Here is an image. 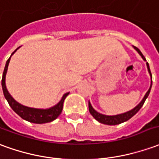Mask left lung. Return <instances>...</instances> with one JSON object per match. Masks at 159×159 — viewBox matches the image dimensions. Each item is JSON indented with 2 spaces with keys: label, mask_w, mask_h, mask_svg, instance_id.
<instances>
[{
  "label": "left lung",
  "mask_w": 159,
  "mask_h": 159,
  "mask_svg": "<svg viewBox=\"0 0 159 159\" xmlns=\"http://www.w3.org/2000/svg\"><path fill=\"white\" fill-rule=\"evenodd\" d=\"M134 48L139 52V54L141 56L142 58L145 61H146L145 60V57H144V55L142 54L141 52H140L137 47H135V46H134ZM146 66H147L148 72H149L151 78H152V73H151V70H150L149 64H148L147 62H146ZM152 82H151V86H150L149 89L146 92V94H145V96H144V98L142 99L141 102L139 103L134 108H133L132 110L128 111V112H126V113H124V114H117V115H105V114H100L97 111H95V109L93 108V107L91 106L90 102H89V113H90L91 115H92L97 121H99L100 123H102V124H105V125L114 126V125H118V124H120L122 122L126 121V120H128L129 119L132 118L134 115H135V114H137L138 112H139V110L141 108V107L143 106V104L145 103V100H146V98H147L148 95H149L150 91H151V89H152Z\"/></svg>",
  "instance_id": "1"
}]
</instances>
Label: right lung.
<instances>
[{"label": "right lung", "instance_id": "right-lung-1", "mask_svg": "<svg viewBox=\"0 0 159 159\" xmlns=\"http://www.w3.org/2000/svg\"><path fill=\"white\" fill-rule=\"evenodd\" d=\"M20 47H18L14 52L12 53V55L14 54L18 49ZM11 55V56H12ZM10 57L9 58L7 59L4 68V71H3V75H2V90H3V94L5 98L7 101V102L9 104V106L12 107V109L21 117L23 120H25L27 121L32 122V123H35V124H43V123H47V122H51L56 120L59 114L62 113L63 110V105H64V102L66 96L69 95V93H66L63 95V97L60 100V102L57 103L55 106L52 107L50 108L47 109H39V108H33V107H25L21 105L20 103L17 102L14 100L11 95L9 94V92L7 91L6 87V74L7 71V68H8V64L10 62Z\"/></svg>", "mask_w": 159, "mask_h": 159}]
</instances>
